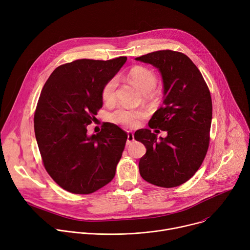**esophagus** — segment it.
<instances>
[{
	"instance_id": "obj_1",
	"label": "esophagus",
	"mask_w": 250,
	"mask_h": 250,
	"mask_svg": "<svg viewBox=\"0 0 250 250\" xmlns=\"http://www.w3.org/2000/svg\"><path fill=\"white\" fill-rule=\"evenodd\" d=\"M134 140V136L133 133L131 131H127V139H126V145H130L131 142Z\"/></svg>"
}]
</instances>
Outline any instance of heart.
I'll use <instances>...</instances> for the list:
<instances>
[{
    "label": "heart",
    "instance_id": "obj_1",
    "mask_svg": "<svg viewBox=\"0 0 250 250\" xmlns=\"http://www.w3.org/2000/svg\"><path fill=\"white\" fill-rule=\"evenodd\" d=\"M127 81L136 87L140 92L145 93L146 97L152 96L153 90L157 84V77L152 70L144 67L135 66L131 68L127 73ZM117 80L111 79L106 83L102 91V99L104 103L111 104L116 99ZM146 116V111L140 109H132L128 106H119L111 115V121L125 125L127 126H134L138 125L139 121Z\"/></svg>",
    "mask_w": 250,
    "mask_h": 250
}]
</instances>
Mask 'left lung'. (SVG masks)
I'll use <instances>...</instances> for the list:
<instances>
[{
	"label": "left lung",
	"mask_w": 250,
	"mask_h": 250,
	"mask_svg": "<svg viewBox=\"0 0 250 250\" xmlns=\"http://www.w3.org/2000/svg\"><path fill=\"white\" fill-rule=\"evenodd\" d=\"M135 60L151 64L160 72L163 105L148 125L167 132L166 137H157L147 128L135 131V140L146 148L138 163L139 173L159 187L180 186L197 172L208 151L212 116L208 88L200 70L183 53L160 50Z\"/></svg>",
	"instance_id": "left-lung-1"
}]
</instances>
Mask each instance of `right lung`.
I'll use <instances>...</instances> for the list:
<instances>
[{"label": "right lung", "mask_w": 250, "mask_h": 250, "mask_svg": "<svg viewBox=\"0 0 250 250\" xmlns=\"http://www.w3.org/2000/svg\"><path fill=\"white\" fill-rule=\"evenodd\" d=\"M126 57L80 59L60 65L45 82L34 114V133L52 179L73 194H91L113 180L126 132L104 123L97 134L89 125L103 106L102 91Z\"/></svg>", "instance_id": "right-lung-1"}]
</instances>
